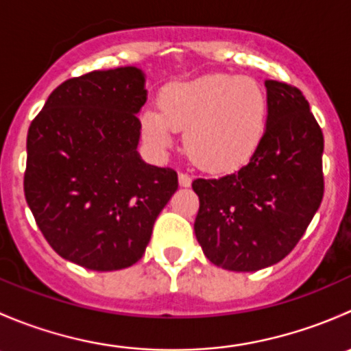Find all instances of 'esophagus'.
Wrapping results in <instances>:
<instances>
[{"instance_id":"esophagus-1","label":"esophagus","mask_w":351,"mask_h":351,"mask_svg":"<svg viewBox=\"0 0 351 351\" xmlns=\"http://www.w3.org/2000/svg\"><path fill=\"white\" fill-rule=\"evenodd\" d=\"M178 182H180V186H190L192 185V176L186 175V173H180L178 175Z\"/></svg>"}]
</instances>
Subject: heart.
Returning <instances> with one entry per match:
<instances>
[{
    "label": "heart",
    "instance_id": "obj_1",
    "mask_svg": "<svg viewBox=\"0 0 351 351\" xmlns=\"http://www.w3.org/2000/svg\"><path fill=\"white\" fill-rule=\"evenodd\" d=\"M263 86L247 76L208 74L162 88L159 110H144L143 129L159 149L171 146L185 129L190 158L208 171H231L256 153L267 130Z\"/></svg>",
    "mask_w": 351,
    "mask_h": 351
}]
</instances>
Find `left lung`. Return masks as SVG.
Listing matches in <instances>:
<instances>
[{"label":"left lung","instance_id":"left-lung-1","mask_svg":"<svg viewBox=\"0 0 351 351\" xmlns=\"http://www.w3.org/2000/svg\"><path fill=\"white\" fill-rule=\"evenodd\" d=\"M263 141L239 171L192 183L197 241L217 267L256 271L284 260L319 208L324 137L299 88L267 80Z\"/></svg>","mask_w":351,"mask_h":351}]
</instances>
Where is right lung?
<instances>
[{"label": "right lung", "instance_id": "add662e5", "mask_svg": "<svg viewBox=\"0 0 351 351\" xmlns=\"http://www.w3.org/2000/svg\"><path fill=\"white\" fill-rule=\"evenodd\" d=\"M144 83L134 66L71 77L28 127V207L52 250L88 270L139 261L178 189L175 169L147 165L137 153Z\"/></svg>", "mask_w": 351, "mask_h": 351}]
</instances>
